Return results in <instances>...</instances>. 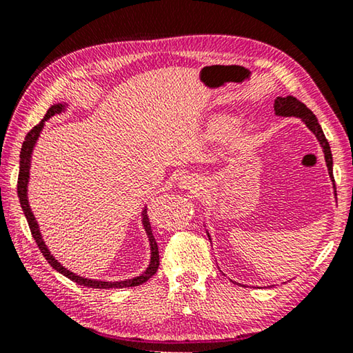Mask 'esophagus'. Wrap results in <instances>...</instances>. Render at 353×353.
Wrapping results in <instances>:
<instances>
[{
  "label": "esophagus",
  "mask_w": 353,
  "mask_h": 353,
  "mask_svg": "<svg viewBox=\"0 0 353 353\" xmlns=\"http://www.w3.org/2000/svg\"><path fill=\"white\" fill-rule=\"evenodd\" d=\"M179 185H181V188H183V190L196 191L201 188V179H197L194 176H183L181 179V182H179Z\"/></svg>",
  "instance_id": "esophagus-1"
}]
</instances>
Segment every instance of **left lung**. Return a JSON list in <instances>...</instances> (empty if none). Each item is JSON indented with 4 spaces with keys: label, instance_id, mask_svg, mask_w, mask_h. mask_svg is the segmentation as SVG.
I'll list each match as a JSON object with an SVG mask.
<instances>
[{
    "label": "left lung",
    "instance_id": "obj_1",
    "mask_svg": "<svg viewBox=\"0 0 353 353\" xmlns=\"http://www.w3.org/2000/svg\"><path fill=\"white\" fill-rule=\"evenodd\" d=\"M273 108H274V112H276L278 115H284V117H290V115H293V117H299L307 125V128H309V130L315 134L319 145L323 146L325 163H327L330 179L335 182V179H333V160H332L330 145L327 142V139H325V136H324L321 125L318 123L316 115L313 114L309 108L303 103V101H299L298 99L292 97V95H287V97H278L276 100H274Z\"/></svg>",
    "mask_w": 353,
    "mask_h": 353
}]
</instances>
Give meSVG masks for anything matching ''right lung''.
Listing matches in <instances>:
<instances>
[{
	"mask_svg": "<svg viewBox=\"0 0 353 353\" xmlns=\"http://www.w3.org/2000/svg\"><path fill=\"white\" fill-rule=\"evenodd\" d=\"M65 110V105H54L50 106L46 115H44V119L40 121V123L35 125L32 130L28 132V136H26L23 146H21V154H20V174H18V185H17V190H18V197H20V203H21V208L24 211V216L26 219H28L29 223V228H30V233L34 236V239L37 242L38 248H40V252L43 253L44 258L49 262L50 265H52L57 272L65 274L66 278H69L70 281H74V283L80 284V285H86V287H92V288H126V287H137L140 284H143L148 281L150 278H152L157 272L159 268V247H157V242L154 239V234H152V230H151V223H150V217L146 216V210H143V227L146 230V233H148V238H150V243H151V262H150V267L146 268V272L140 274L137 278H132V279H126V281H119V283H105V281H94V279H86V278H81V276H77L75 273L66 270L65 267H63L59 261H55V258L50 252L48 250V247L44 245V242L41 239V234H40V230H38V223L34 217V213L30 211L29 207V202H28V181H29V168H30V156H32V150H34V145L37 142L38 136H40V132L43 130V125L44 121L52 117L54 114H59Z\"/></svg>",
	"mask_w": 353,
	"mask_h": 353,
	"instance_id": "add662e5",
	"label": "right lung"
}]
</instances>
